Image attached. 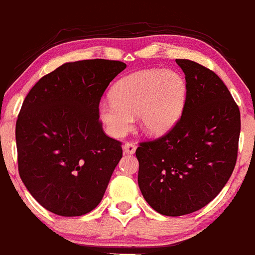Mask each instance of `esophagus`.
<instances>
[{"instance_id":"34e87169","label":"esophagus","mask_w":255,"mask_h":255,"mask_svg":"<svg viewBox=\"0 0 255 255\" xmlns=\"http://www.w3.org/2000/svg\"><path fill=\"white\" fill-rule=\"evenodd\" d=\"M135 149H136L135 144L134 143H129V141L125 143V145H123V150H125L126 154H134Z\"/></svg>"}]
</instances>
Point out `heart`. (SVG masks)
Here are the masks:
<instances>
[{
	"mask_svg": "<svg viewBox=\"0 0 255 255\" xmlns=\"http://www.w3.org/2000/svg\"><path fill=\"white\" fill-rule=\"evenodd\" d=\"M187 84L181 74L163 69H144L121 79L111 100L99 105V117L107 133L115 138L126 135L139 116L148 134L168 132L181 117Z\"/></svg>",
	"mask_w": 255,
	"mask_h": 255,
	"instance_id": "b5f03b06",
	"label": "heart"
}]
</instances>
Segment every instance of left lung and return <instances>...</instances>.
Instances as JSON below:
<instances>
[{"instance_id": "left-lung-1", "label": "left lung", "mask_w": 255, "mask_h": 255, "mask_svg": "<svg viewBox=\"0 0 255 255\" xmlns=\"http://www.w3.org/2000/svg\"><path fill=\"white\" fill-rule=\"evenodd\" d=\"M176 62L187 84L181 119L135 150L141 194L166 216L194 213L221 192L234 172L241 132L240 109L218 74L194 61Z\"/></svg>"}]
</instances>
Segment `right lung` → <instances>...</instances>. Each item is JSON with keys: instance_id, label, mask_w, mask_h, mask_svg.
<instances>
[{"instance_id": "right-lung-1", "label": "right lung", "mask_w": 255, "mask_h": 255, "mask_svg": "<svg viewBox=\"0 0 255 255\" xmlns=\"http://www.w3.org/2000/svg\"><path fill=\"white\" fill-rule=\"evenodd\" d=\"M125 68L101 58L64 63L24 99L15 123L19 176L56 215H84L103 199L122 143L104 132L99 104Z\"/></svg>"}]
</instances>
